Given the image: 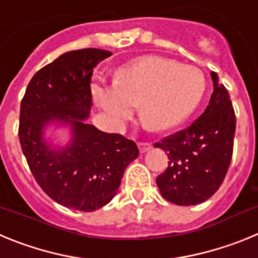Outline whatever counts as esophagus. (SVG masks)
I'll use <instances>...</instances> for the list:
<instances>
[{"mask_svg":"<svg viewBox=\"0 0 258 258\" xmlns=\"http://www.w3.org/2000/svg\"><path fill=\"white\" fill-rule=\"evenodd\" d=\"M152 147V145L151 143H143V142H141V143H138V149H140V151L142 152V154H145V152H147L149 151L150 149H151Z\"/></svg>","mask_w":258,"mask_h":258,"instance_id":"obj_1","label":"esophagus"}]
</instances>
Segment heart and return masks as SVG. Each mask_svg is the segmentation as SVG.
<instances>
[{
    "label": "heart",
    "mask_w": 258,
    "mask_h": 258,
    "mask_svg": "<svg viewBox=\"0 0 258 258\" xmlns=\"http://www.w3.org/2000/svg\"><path fill=\"white\" fill-rule=\"evenodd\" d=\"M206 93V77L199 68L174 59L147 55L118 68L115 83L92 85L93 99L109 125L121 132L140 103L146 125L169 131L197 109Z\"/></svg>",
    "instance_id": "obj_1"
}]
</instances>
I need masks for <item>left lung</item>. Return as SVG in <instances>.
Instances as JSON below:
<instances>
[{
	"label": "left lung",
	"mask_w": 258,
	"mask_h": 258,
	"mask_svg": "<svg viewBox=\"0 0 258 258\" xmlns=\"http://www.w3.org/2000/svg\"><path fill=\"white\" fill-rule=\"evenodd\" d=\"M213 93L206 111L184 131L155 147L166 152L169 165L156 178L164 199L177 206H197L220 188L232 157L235 112L229 92L211 72Z\"/></svg>",
	"instance_id": "1"
}]
</instances>
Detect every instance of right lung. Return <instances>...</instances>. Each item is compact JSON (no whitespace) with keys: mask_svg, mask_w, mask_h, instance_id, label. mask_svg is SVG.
<instances>
[{"mask_svg":"<svg viewBox=\"0 0 258 258\" xmlns=\"http://www.w3.org/2000/svg\"><path fill=\"white\" fill-rule=\"evenodd\" d=\"M109 55L102 49L61 54L36 72L20 104L19 140L29 169L40 187L66 208L93 212L108 204L126 166L140 155L133 141L86 122L93 70ZM50 126L70 127L67 145L47 140Z\"/></svg>","mask_w":258,"mask_h":258,"instance_id":"1","label":"right lung"}]
</instances>
